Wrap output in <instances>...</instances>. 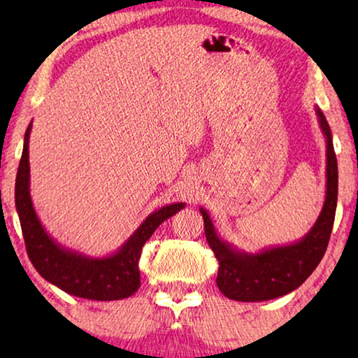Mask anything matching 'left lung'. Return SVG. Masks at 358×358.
<instances>
[{"mask_svg":"<svg viewBox=\"0 0 358 358\" xmlns=\"http://www.w3.org/2000/svg\"><path fill=\"white\" fill-rule=\"evenodd\" d=\"M316 114L327 143L326 200L320 217L305 238L288 246L271 248L257 254L243 252L218 238L208 213L200 208L205 236L220 264L217 285L229 300L266 301L287 295L311 275L324 256L337 207V159L329 124L317 107Z\"/></svg>","mask_w":358,"mask_h":358,"instance_id":"left-lung-1","label":"left lung"}]
</instances>
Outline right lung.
Instances as JSON below:
<instances>
[{"label": "right lung", "mask_w": 358, "mask_h": 358, "mask_svg": "<svg viewBox=\"0 0 358 358\" xmlns=\"http://www.w3.org/2000/svg\"><path fill=\"white\" fill-rule=\"evenodd\" d=\"M31 127L32 125L27 127L26 135H24V148L16 176L14 200H16L26 251L32 266L47 282L53 283L70 295L97 301L122 300V298L134 295L140 287L138 261L145 243L164 220L178 213L180 208H184L185 203L166 205L148 215V218L127 239L124 246L110 256L96 259L68 251L48 236L32 207L31 192H29Z\"/></svg>", "instance_id": "right-lung-1"}]
</instances>
